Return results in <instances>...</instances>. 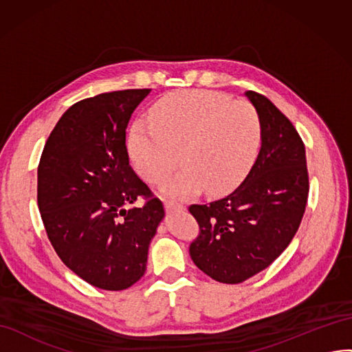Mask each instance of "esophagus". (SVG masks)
<instances>
[{
    "label": "esophagus",
    "mask_w": 352,
    "mask_h": 352,
    "mask_svg": "<svg viewBox=\"0 0 352 352\" xmlns=\"http://www.w3.org/2000/svg\"><path fill=\"white\" fill-rule=\"evenodd\" d=\"M164 207L167 208V210H173V208H184V204H179L175 201H166Z\"/></svg>",
    "instance_id": "esophagus-1"
}]
</instances>
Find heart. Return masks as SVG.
<instances>
[{
	"instance_id": "obj_1",
	"label": "heart",
	"mask_w": 352,
	"mask_h": 352,
	"mask_svg": "<svg viewBox=\"0 0 352 352\" xmlns=\"http://www.w3.org/2000/svg\"><path fill=\"white\" fill-rule=\"evenodd\" d=\"M262 145V124L250 103L212 90L167 94L149 111V121H136L130 153L148 182L164 180L163 192L186 197L206 188L208 194L231 191L249 173Z\"/></svg>"
}]
</instances>
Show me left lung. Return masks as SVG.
Masks as SVG:
<instances>
[{
	"label": "left lung",
	"mask_w": 352,
	"mask_h": 352,
	"mask_svg": "<svg viewBox=\"0 0 352 352\" xmlns=\"http://www.w3.org/2000/svg\"><path fill=\"white\" fill-rule=\"evenodd\" d=\"M262 124V145L249 175L228 197L192 204L199 235L189 254L208 277L239 284L286 250L305 213L309 182L305 145L290 120L256 91H245Z\"/></svg>",
	"instance_id": "1"
}]
</instances>
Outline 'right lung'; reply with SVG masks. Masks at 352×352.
Returning a JSON list of instances; mask_svg holds the SVG:
<instances>
[{"mask_svg": "<svg viewBox=\"0 0 352 352\" xmlns=\"http://www.w3.org/2000/svg\"><path fill=\"white\" fill-rule=\"evenodd\" d=\"M149 89L102 93L66 111L38 166L36 199L62 262L103 290H124L146 271L164 207L133 172L126 129ZM139 196L147 203L128 208Z\"/></svg>", "mask_w": 352, "mask_h": 352, "instance_id": "1", "label": "right lung"}]
</instances>
